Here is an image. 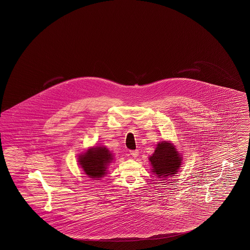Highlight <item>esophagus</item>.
I'll list each match as a JSON object with an SVG mask.
<instances>
[{
  "label": "esophagus",
  "instance_id": "obj_1",
  "mask_svg": "<svg viewBox=\"0 0 250 250\" xmlns=\"http://www.w3.org/2000/svg\"><path fill=\"white\" fill-rule=\"evenodd\" d=\"M130 154L133 156V157H137L139 155V151L138 150H134V151H130Z\"/></svg>",
  "mask_w": 250,
  "mask_h": 250
}]
</instances>
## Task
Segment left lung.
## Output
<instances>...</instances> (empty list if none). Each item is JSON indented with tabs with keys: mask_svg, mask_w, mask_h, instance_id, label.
<instances>
[{
	"mask_svg": "<svg viewBox=\"0 0 250 250\" xmlns=\"http://www.w3.org/2000/svg\"><path fill=\"white\" fill-rule=\"evenodd\" d=\"M152 171L161 179L176 174L182 165L183 158L175 146L169 142H160L154 152L149 157ZM164 181V180H162Z\"/></svg>",
	"mask_w": 250,
	"mask_h": 250,
	"instance_id": "left-lung-1",
	"label": "left lung"
}]
</instances>
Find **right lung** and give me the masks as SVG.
Returning a JSON list of instances; mask_svg holds the SVG:
<instances>
[{
	"label": "right lung",
	"instance_id": "obj_1",
	"mask_svg": "<svg viewBox=\"0 0 250 250\" xmlns=\"http://www.w3.org/2000/svg\"><path fill=\"white\" fill-rule=\"evenodd\" d=\"M113 154L104 146L89 148L79 156V163L85 174L94 180H99L106 174L107 166L113 161Z\"/></svg>",
	"mask_w": 250,
	"mask_h": 250
}]
</instances>
